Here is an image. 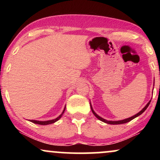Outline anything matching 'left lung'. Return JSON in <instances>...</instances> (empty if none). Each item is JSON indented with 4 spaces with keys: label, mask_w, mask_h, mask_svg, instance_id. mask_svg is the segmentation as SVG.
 I'll return each instance as SVG.
<instances>
[{
    "label": "left lung",
    "mask_w": 160,
    "mask_h": 160,
    "mask_svg": "<svg viewBox=\"0 0 160 160\" xmlns=\"http://www.w3.org/2000/svg\"><path fill=\"white\" fill-rule=\"evenodd\" d=\"M150 103V101L149 102H148V104H146V105H145V107H144V108H143V109L141 110V111L140 112H138V113H136V114H135V115L132 116V117H128V118H126V119H124V120H117V121H111V120H105V119L102 118V117H101L100 116H98V115L97 114V113H95V112L94 111V110L92 109V104H91V103H90V107H91V110H92V113L95 116V117H96V118H98V119L99 120L102 121V122H105V123H108V124H111V125H118V124H123V123H126V122H129V121L132 120L133 119H135V117H138V116H140V115L141 114V113H144V112L145 111V110H146L147 108H148V106H149Z\"/></svg>",
    "instance_id": "1"
}]
</instances>
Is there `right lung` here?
<instances>
[{
  "label": "right lung",
  "instance_id": "right-lung-1",
  "mask_svg": "<svg viewBox=\"0 0 160 160\" xmlns=\"http://www.w3.org/2000/svg\"><path fill=\"white\" fill-rule=\"evenodd\" d=\"M65 108H66V106H65V108H64L63 111H62V113H61V114L58 116V117H56V119H53V120H47V121H39V120H29V121H30V122H34V123H35V124L43 125V126H45V125H49V124L54 123V122H56V121H58L62 117V115H63L64 112H65Z\"/></svg>",
  "mask_w": 160,
  "mask_h": 160
}]
</instances>
